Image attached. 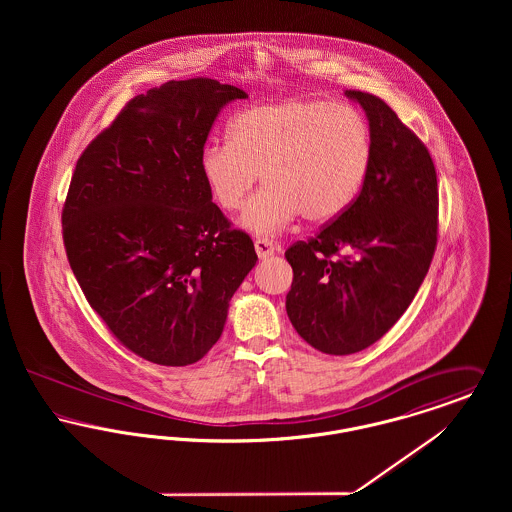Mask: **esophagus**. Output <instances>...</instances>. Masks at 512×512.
<instances>
[{"mask_svg": "<svg viewBox=\"0 0 512 512\" xmlns=\"http://www.w3.org/2000/svg\"><path fill=\"white\" fill-rule=\"evenodd\" d=\"M255 251L259 259H268L270 255H274V244L270 240H255Z\"/></svg>", "mask_w": 512, "mask_h": 512, "instance_id": "34e87169", "label": "esophagus"}]
</instances>
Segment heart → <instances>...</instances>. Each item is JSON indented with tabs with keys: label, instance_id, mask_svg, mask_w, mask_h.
<instances>
[{
	"label": "heart",
	"instance_id": "b5f03b06",
	"mask_svg": "<svg viewBox=\"0 0 512 512\" xmlns=\"http://www.w3.org/2000/svg\"><path fill=\"white\" fill-rule=\"evenodd\" d=\"M372 159L361 111L324 99L290 98L247 107L228 124V144L199 155L201 178L222 211H234L257 176L265 186L242 207L238 226L274 236L299 215L338 219L365 184Z\"/></svg>",
	"mask_w": 512,
	"mask_h": 512
}]
</instances>
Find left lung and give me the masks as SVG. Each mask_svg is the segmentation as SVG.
Wrapping results in <instances>:
<instances>
[{"label": "left lung", "instance_id": "8db88e82", "mask_svg": "<svg viewBox=\"0 0 512 512\" xmlns=\"http://www.w3.org/2000/svg\"><path fill=\"white\" fill-rule=\"evenodd\" d=\"M343 94L363 107L370 126L363 190L317 238L286 251L288 317L328 355L363 351L390 330L424 282L438 242V178L428 149L382 99ZM340 250L352 255L334 258Z\"/></svg>", "mask_w": 512, "mask_h": 512}]
</instances>
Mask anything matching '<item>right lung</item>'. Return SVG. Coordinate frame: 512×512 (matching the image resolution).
Returning a JSON list of instances; mask_svg holds the SVG:
<instances>
[{
    "label": "right lung",
    "instance_id": "right-lung-1",
    "mask_svg": "<svg viewBox=\"0 0 512 512\" xmlns=\"http://www.w3.org/2000/svg\"><path fill=\"white\" fill-rule=\"evenodd\" d=\"M245 98L211 78L151 88L76 163L63 209L74 276L117 340L155 365L203 359L257 263L199 172L220 109Z\"/></svg>",
    "mask_w": 512,
    "mask_h": 512
}]
</instances>
